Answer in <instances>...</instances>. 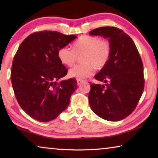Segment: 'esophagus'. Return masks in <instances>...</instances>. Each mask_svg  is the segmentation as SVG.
I'll return each mask as SVG.
<instances>
[{"instance_id":"esophagus-1","label":"esophagus","mask_w":158,"mask_h":158,"mask_svg":"<svg viewBox=\"0 0 158 158\" xmlns=\"http://www.w3.org/2000/svg\"><path fill=\"white\" fill-rule=\"evenodd\" d=\"M77 84H78V85H81V84H83V83H84L85 81H84V80H83V79H77Z\"/></svg>"}]
</instances>
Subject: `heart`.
<instances>
[{"mask_svg": "<svg viewBox=\"0 0 158 158\" xmlns=\"http://www.w3.org/2000/svg\"><path fill=\"white\" fill-rule=\"evenodd\" d=\"M111 54V45L106 40L98 37L83 35L74 42L73 49L69 47H61L58 56L60 62L67 66H73L81 56L82 64L69 69V74L73 78L84 79L92 76L95 68L102 69L107 63Z\"/></svg>", "mask_w": 158, "mask_h": 158, "instance_id": "1", "label": "heart"}]
</instances>
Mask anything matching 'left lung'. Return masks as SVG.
<instances>
[{
    "label": "left lung",
    "instance_id": "left-lung-1",
    "mask_svg": "<svg viewBox=\"0 0 158 158\" xmlns=\"http://www.w3.org/2000/svg\"><path fill=\"white\" fill-rule=\"evenodd\" d=\"M89 35L106 38L111 45L107 63L95 76L105 84H90V106L102 118L121 121L132 113L143 93L142 60L132 40L121 29L105 26Z\"/></svg>",
    "mask_w": 158,
    "mask_h": 158
}]
</instances>
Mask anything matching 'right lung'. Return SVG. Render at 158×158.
<instances>
[{"instance_id": "1", "label": "right lung", "mask_w": 158, "mask_h": 158, "mask_svg": "<svg viewBox=\"0 0 158 158\" xmlns=\"http://www.w3.org/2000/svg\"><path fill=\"white\" fill-rule=\"evenodd\" d=\"M76 37L56 31L36 32L26 37L16 53L11 70L15 97L36 121L55 119L69 106L77 90L74 78L57 82L68 73L58 58V50Z\"/></svg>"}]
</instances>
